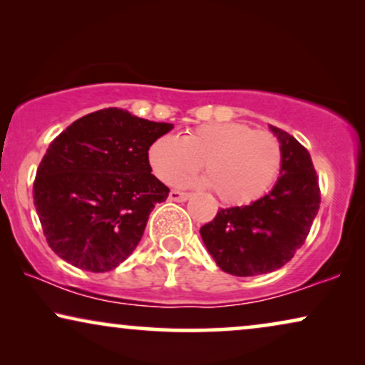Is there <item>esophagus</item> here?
I'll return each instance as SVG.
<instances>
[{
    "instance_id": "esophagus-1",
    "label": "esophagus",
    "mask_w": 365,
    "mask_h": 365,
    "mask_svg": "<svg viewBox=\"0 0 365 365\" xmlns=\"http://www.w3.org/2000/svg\"><path fill=\"white\" fill-rule=\"evenodd\" d=\"M189 194L187 192H182V191H176V189H173L171 192H169V199L174 202H184L187 201Z\"/></svg>"
}]
</instances>
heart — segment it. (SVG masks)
Segmentation results:
<instances>
[{"label": "heart", "mask_w": 365, "mask_h": 365, "mask_svg": "<svg viewBox=\"0 0 365 365\" xmlns=\"http://www.w3.org/2000/svg\"><path fill=\"white\" fill-rule=\"evenodd\" d=\"M163 182L191 176L204 164L209 186L222 202L244 206L272 186L282 166V144L272 133L241 123H209L181 139L159 136L148 149Z\"/></svg>", "instance_id": "b5f03b06"}]
</instances>
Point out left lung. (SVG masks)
Returning a JSON list of instances; mask_svg holds the SVG:
<instances>
[{"instance_id": "1", "label": "left lung", "mask_w": 365, "mask_h": 365, "mask_svg": "<svg viewBox=\"0 0 365 365\" xmlns=\"http://www.w3.org/2000/svg\"><path fill=\"white\" fill-rule=\"evenodd\" d=\"M282 144L281 178L249 206L219 209L201 227L209 254L224 272L239 277L281 269L306 242L321 204L311 154L296 138L271 126Z\"/></svg>"}]
</instances>
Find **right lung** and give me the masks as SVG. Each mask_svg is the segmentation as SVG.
Wrapping results in <instances>:
<instances>
[{
  "label": "right lung",
  "instance_id": "1",
  "mask_svg": "<svg viewBox=\"0 0 365 365\" xmlns=\"http://www.w3.org/2000/svg\"><path fill=\"white\" fill-rule=\"evenodd\" d=\"M173 124L106 108L53 139L33 197L48 246L78 269L108 272L131 256L169 187L151 174L148 149Z\"/></svg>",
  "mask_w": 365,
  "mask_h": 365
}]
</instances>
